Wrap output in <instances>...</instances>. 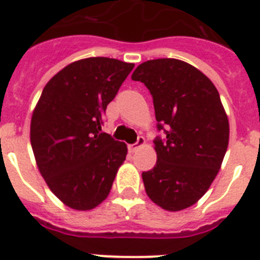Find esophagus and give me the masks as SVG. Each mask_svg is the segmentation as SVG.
<instances>
[{
    "label": "esophagus",
    "instance_id": "esophagus-1",
    "mask_svg": "<svg viewBox=\"0 0 260 260\" xmlns=\"http://www.w3.org/2000/svg\"><path fill=\"white\" fill-rule=\"evenodd\" d=\"M143 145H145V138L140 136V137H138V140H137V142L132 143V145H128L127 149H128V151H130V153H136V151L138 150L141 146H143Z\"/></svg>",
    "mask_w": 260,
    "mask_h": 260
}]
</instances>
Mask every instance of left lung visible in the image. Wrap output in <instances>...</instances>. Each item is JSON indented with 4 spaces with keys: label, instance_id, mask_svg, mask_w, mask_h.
<instances>
[{
    "label": "left lung",
    "instance_id": "left-lung-1",
    "mask_svg": "<svg viewBox=\"0 0 260 260\" xmlns=\"http://www.w3.org/2000/svg\"><path fill=\"white\" fill-rule=\"evenodd\" d=\"M150 91L157 128L154 168L142 173L150 200L166 211L185 209L204 196L227 151L230 123L213 83L177 59L147 60L132 75Z\"/></svg>",
    "mask_w": 260,
    "mask_h": 260
}]
</instances>
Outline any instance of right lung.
<instances>
[{"mask_svg":"<svg viewBox=\"0 0 260 260\" xmlns=\"http://www.w3.org/2000/svg\"><path fill=\"white\" fill-rule=\"evenodd\" d=\"M134 68L110 57L78 60L47 83L30 120V143L53 194L78 211L109 196L126 143L102 132L106 109Z\"/></svg>","mask_w":260,"mask_h":260,"instance_id":"add662e5","label":"right lung"}]
</instances>
